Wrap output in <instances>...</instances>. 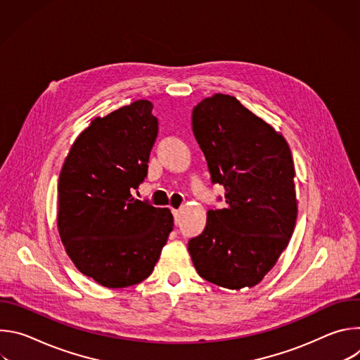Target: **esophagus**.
I'll list each match as a JSON object with an SVG mask.
<instances>
[{
  "label": "esophagus",
  "mask_w": 360,
  "mask_h": 360,
  "mask_svg": "<svg viewBox=\"0 0 360 360\" xmlns=\"http://www.w3.org/2000/svg\"><path fill=\"white\" fill-rule=\"evenodd\" d=\"M172 214H174L175 222H178V219H179V211H178V210H172Z\"/></svg>",
  "instance_id": "obj_1"
}]
</instances>
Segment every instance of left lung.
I'll use <instances>...</instances> for the list:
<instances>
[{"label":"left lung","instance_id":"8db88e82","mask_svg":"<svg viewBox=\"0 0 360 360\" xmlns=\"http://www.w3.org/2000/svg\"><path fill=\"white\" fill-rule=\"evenodd\" d=\"M192 131L226 207L210 210L188 250L200 278L226 289L258 285L288 246L297 217L295 165L281 132L231 95L192 111Z\"/></svg>","mask_w":360,"mask_h":360}]
</instances>
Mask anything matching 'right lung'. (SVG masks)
<instances>
[{
    "mask_svg": "<svg viewBox=\"0 0 360 360\" xmlns=\"http://www.w3.org/2000/svg\"><path fill=\"white\" fill-rule=\"evenodd\" d=\"M152 102L138 99L91 121L72 143L58 179L57 225L77 269L105 288L146 279L174 217L132 196L148 174L158 135Z\"/></svg>",
    "mask_w": 360,
    "mask_h": 360,
    "instance_id": "1",
    "label": "right lung"
}]
</instances>
